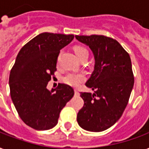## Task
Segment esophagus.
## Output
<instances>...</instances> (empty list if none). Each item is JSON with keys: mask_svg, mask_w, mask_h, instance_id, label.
<instances>
[{"mask_svg": "<svg viewBox=\"0 0 149 149\" xmlns=\"http://www.w3.org/2000/svg\"><path fill=\"white\" fill-rule=\"evenodd\" d=\"M74 91H75V95H79V94H80V93H79V91H78V90H77V89H75Z\"/></svg>", "mask_w": 149, "mask_h": 149, "instance_id": "obj_1", "label": "esophagus"}]
</instances>
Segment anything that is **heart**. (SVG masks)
Listing matches in <instances>:
<instances>
[{"label":"heart","mask_w":149,"mask_h":149,"mask_svg":"<svg viewBox=\"0 0 149 149\" xmlns=\"http://www.w3.org/2000/svg\"><path fill=\"white\" fill-rule=\"evenodd\" d=\"M73 50H74L75 54L79 58V60L84 56L88 55V49L82 46H79V45L75 46L73 47ZM58 61H59V56L58 57ZM85 79L86 76L84 73H69L66 75L65 77H64L63 82L72 87H78L80 84L85 80Z\"/></svg>","instance_id":"1"}]
</instances>
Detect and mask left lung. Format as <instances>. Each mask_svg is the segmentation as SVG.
Instances as JSON below:
<instances>
[{
    "mask_svg": "<svg viewBox=\"0 0 149 149\" xmlns=\"http://www.w3.org/2000/svg\"><path fill=\"white\" fill-rule=\"evenodd\" d=\"M95 57L94 71L86 86L94 91L80 92L84 106L77 114L80 127L102 132L115 124L125 111L134 84L130 55L115 39L104 35H76Z\"/></svg>",
    "mask_w": 149,
    "mask_h": 149,
    "instance_id": "left-lung-1",
    "label": "left lung"
}]
</instances>
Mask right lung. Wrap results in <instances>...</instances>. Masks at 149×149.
<instances>
[{
	"instance_id": "right-lung-1",
	"label": "right lung",
	"mask_w": 149,
	"mask_h": 149,
	"mask_svg": "<svg viewBox=\"0 0 149 149\" xmlns=\"http://www.w3.org/2000/svg\"><path fill=\"white\" fill-rule=\"evenodd\" d=\"M73 35L42 33L19 50L9 75L10 95L19 118L36 130H47L58 124L61 111L74 90L59 84L47 88L57 71L60 49L71 42Z\"/></svg>"
}]
</instances>
